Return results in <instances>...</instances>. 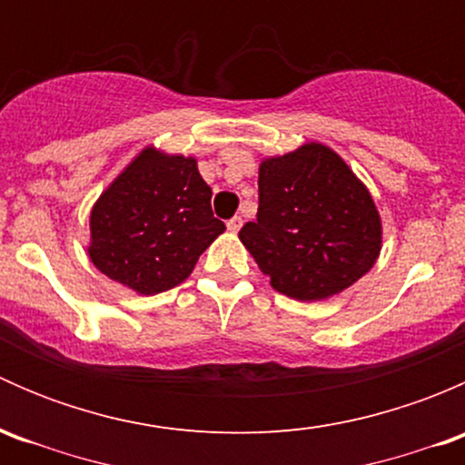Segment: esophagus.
Listing matches in <instances>:
<instances>
[{
    "instance_id": "34e87169",
    "label": "esophagus",
    "mask_w": 465,
    "mask_h": 465,
    "mask_svg": "<svg viewBox=\"0 0 465 465\" xmlns=\"http://www.w3.org/2000/svg\"><path fill=\"white\" fill-rule=\"evenodd\" d=\"M242 227V218L241 215H233L232 220H227V229L229 232H238V229Z\"/></svg>"
}]
</instances>
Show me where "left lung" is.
Segmentation results:
<instances>
[{
  "instance_id": "1",
  "label": "left lung",
  "mask_w": 465,
  "mask_h": 465,
  "mask_svg": "<svg viewBox=\"0 0 465 465\" xmlns=\"http://www.w3.org/2000/svg\"><path fill=\"white\" fill-rule=\"evenodd\" d=\"M380 215L351 168L322 143L272 157L259 171V213L241 241L272 288L299 302L341 292L380 254Z\"/></svg>"
}]
</instances>
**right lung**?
<instances>
[{
  "instance_id": "add662e5",
  "label": "right lung",
  "mask_w": 465,
  "mask_h": 465,
  "mask_svg": "<svg viewBox=\"0 0 465 465\" xmlns=\"http://www.w3.org/2000/svg\"><path fill=\"white\" fill-rule=\"evenodd\" d=\"M89 259L139 294L175 288L224 232L193 157L145 148L94 204Z\"/></svg>"
}]
</instances>
